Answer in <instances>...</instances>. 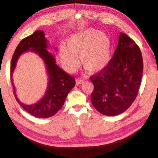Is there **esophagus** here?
I'll return each instance as SVG.
<instances>
[{
	"mask_svg": "<svg viewBox=\"0 0 158 158\" xmlns=\"http://www.w3.org/2000/svg\"><path fill=\"white\" fill-rule=\"evenodd\" d=\"M84 81H85V79H81V78H78V79H76V85H80L82 83H84Z\"/></svg>",
	"mask_w": 158,
	"mask_h": 158,
	"instance_id": "esophagus-1",
	"label": "esophagus"
}]
</instances>
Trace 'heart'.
<instances>
[{
	"label": "heart",
	"instance_id": "1",
	"mask_svg": "<svg viewBox=\"0 0 158 158\" xmlns=\"http://www.w3.org/2000/svg\"><path fill=\"white\" fill-rule=\"evenodd\" d=\"M112 41L103 31L87 29L69 37L66 45L59 48V58L63 67L68 72H73L81 64L91 73L106 68L111 60Z\"/></svg>",
	"mask_w": 158,
	"mask_h": 158
}]
</instances>
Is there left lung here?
Returning a JSON list of instances; mask_svg holds the SVG:
<instances>
[{"mask_svg": "<svg viewBox=\"0 0 158 158\" xmlns=\"http://www.w3.org/2000/svg\"><path fill=\"white\" fill-rule=\"evenodd\" d=\"M142 71L143 60L139 48L133 40L121 32L109 64L90 77L94 85L91 100L96 110L108 116L127 110L137 96Z\"/></svg>", "mask_w": 158, "mask_h": 158, "instance_id": "8db88e82", "label": "left lung"}]
</instances>
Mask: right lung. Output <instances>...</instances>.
I'll use <instances>...</instances> for the list:
<instances>
[{"label":"right lung","mask_w":158,"mask_h":158,"mask_svg":"<svg viewBox=\"0 0 158 158\" xmlns=\"http://www.w3.org/2000/svg\"><path fill=\"white\" fill-rule=\"evenodd\" d=\"M48 48L49 42L45 37V32L43 30L35 31L32 35L20 42L14 51L10 64V80L16 101L29 114L40 118H46L56 114L64 106L67 95L76 84L74 78L63 71L56 64L54 55L48 51ZM29 51L35 52L42 58L48 76L45 94L38 102L32 105L24 104L18 100L12 78L18 58L21 54Z\"/></svg>","instance_id":"add662e5"}]
</instances>
